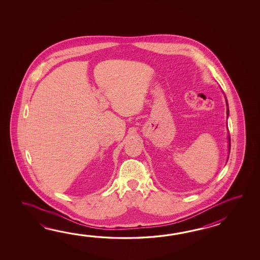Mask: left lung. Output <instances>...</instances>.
Returning <instances> with one entry per match:
<instances>
[{
	"label": "left lung",
	"mask_w": 260,
	"mask_h": 260,
	"mask_svg": "<svg viewBox=\"0 0 260 260\" xmlns=\"http://www.w3.org/2000/svg\"><path fill=\"white\" fill-rule=\"evenodd\" d=\"M226 106H228V103H226ZM226 114H229V110L226 111ZM229 142H231V138H230V137H229ZM229 146H230V149H231V143H230Z\"/></svg>",
	"instance_id": "1"
}]
</instances>
